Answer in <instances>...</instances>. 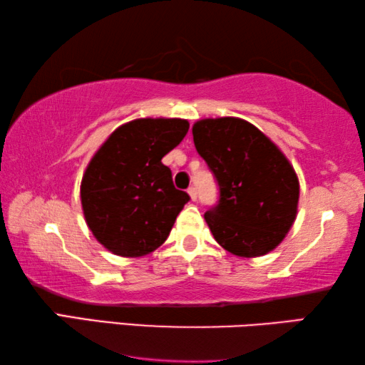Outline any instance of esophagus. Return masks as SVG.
I'll use <instances>...</instances> for the list:
<instances>
[{"instance_id":"34e87169","label":"esophagus","mask_w":365,"mask_h":365,"mask_svg":"<svg viewBox=\"0 0 365 365\" xmlns=\"http://www.w3.org/2000/svg\"><path fill=\"white\" fill-rule=\"evenodd\" d=\"M187 192H189V195H190V199L197 200V189H195V187H189Z\"/></svg>"}]
</instances>
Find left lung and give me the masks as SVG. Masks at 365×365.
Segmentation results:
<instances>
[{
    "label": "left lung",
    "mask_w": 365,
    "mask_h": 365,
    "mask_svg": "<svg viewBox=\"0 0 365 365\" xmlns=\"http://www.w3.org/2000/svg\"><path fill=\"white\" fill-rule=\"evenodd\" d=\"M194 145L217 179V205L205 222L217 242L239 257L270 252L296 220L299 181L288 158L254 124L239 118L202 119Z\"/></svg>",
    "instance_id": "8db88e82"
}]
</instances>
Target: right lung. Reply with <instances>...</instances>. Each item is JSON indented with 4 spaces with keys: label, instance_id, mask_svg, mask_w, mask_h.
Segmentation results:
<instances>
[{
    "label": "right lung",
    "instance_id": "obj_1",
    "mask_svg": "<svg viewBox=\"0 0 365 365\" xmlns=\"http://www.w3.org/2000/svg\"><path fill=\"white\" fill-rule=\"evenodd\" d=\"M186 119H135L119 126L83 173L81 200L88 228L121 257L153 252L190 200L161 158L181 143Z\"/></svg>",
    "mask_w": 365,
    "mask_h": 365
}]
</instances>
